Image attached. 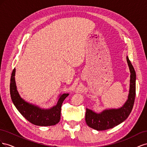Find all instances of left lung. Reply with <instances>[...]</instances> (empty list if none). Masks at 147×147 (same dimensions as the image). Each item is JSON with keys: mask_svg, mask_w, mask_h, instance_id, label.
Instances as JSON below:
<instances>
[{"mask_svg": "<svg viewBox=\"0 0 147 147\" xmlns=\"http://www.w3.org/2000/svg\"><path fill=\"white\" fill-rule=\"evenodd\" d=\"M126 60L131 73L129 91L127 100L120 108L105 109L100 113H96L86 108L85 121L89 127L97 131L109 129L125 121L131 113L136 97V74L128 56L126 57Z\"/></svg>", "mask_w": 147, "mask_h": 147, "instance_id": "left-lung-1", "label": "left lung"}]
</instances>
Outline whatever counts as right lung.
<instances>
[{
	"label": "right lung",
	"mask_w": 147,
	"mask_h": 147,
	"mask_svg": "<svg viewBox=\"0 0 147 147\" xmlns=\"http://www.w3.org/2000/svg\"><path fill=\"white\" fill-rule=\"evenodd\" d=\"M15 68L13 69L11 79L10 91L12 102L17 110L23 116L33 124L40 126H53L57 124L61 119V106L69 93L59 96L57 104L50 109H43L24 100L20 96L15 82Z\"/></svg>",
	"instance_id": "obj_1"
}]
</instances>
